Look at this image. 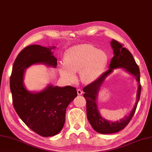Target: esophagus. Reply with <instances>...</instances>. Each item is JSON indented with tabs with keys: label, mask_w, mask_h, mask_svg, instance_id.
Returning a JSON list of instances; mask_svg holds the SVG:
<instances>
[{
	"label": "esophagus",
	"mask_w": 152,
	"mask_h": 152,
	"mask_svg": "<svg viewBox=\"0 0 152 152\" xmlns=\"http://www.w3.org/2000/svg\"><path fill=\"white\" fill-rule=\"evenodd\" d=\"M82 90L80 89H77V93H78V95H81L82 94Z\"/></svg>",
	"instance_id": "1"
}]
</instances>
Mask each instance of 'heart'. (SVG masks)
Returning a JSON list of instances; mask_svg holds the SVG:
<instances>
[{"mask_svg": "<svg viewBox=\"0 0 152 152\" xmlns=\"http://www.w3.org/2000/svg\"><path fill=\"white\" fill-rule=\"evenodd\" d=\"M108 56L104 51L91 44L76 46L67 51L64 64L60 66V74L64 80L74 81L75 73L80 72L81 81L90 83L97 80L107 65Z\"/></svg>", "mask_w": 152, "mask_h": 152, "instance_id": "obj_1", "label": "heart"}]
</instances>
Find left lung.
Wrapping results in <instances>:
<instances>
[{"instance_id":"1","label":"left lung","mask_w":152,"mask_h":152,"mask_svg":"<svg viewBox=\"0 0 152 152\" xmlns=\"http://www.w3.org/2000/svg\"><path fill=\"white\" fill-rule=\"evenodd\" d=\"M111 46L114 52V57L110 61L109 69L104 72L95 82L83 88V94L86 100L87 118L92 127L95 131L101 134H112L121 131L127 126L136 110L139 101L141 86L140 82V70L135 62L133 55L124 47L119 42L112 39ZM115 68H124L126 72L134 75L138 82L139 87L137 94V101L130 115L126 116L119 121L110 122L102 117L99 114L97 106V95L101 85L109 74Z\"/></svg>"}]
</instances>
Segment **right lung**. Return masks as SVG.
<instances>
[{
  "label": "right lung",
  "instance_id": "1",
  "mask_svg": "<svg viewBox=\"0 0 152 152\" xmlns=\"http://www.w3.org/2000/svg\"><path fill=\"white\" fill-rule=\"evenodd\" d=\"M40 45L25 48L16 57L10 80L14 107L31 130L44 137L54 136L62 130L67 106L77 96L75 88L48 85L42 91L31 92L23 83L25 69L34 64L57 66L51 50Z\"/></svg>",
  "mask_w": 152,
  "mask_h": 152
}]
</instances>
